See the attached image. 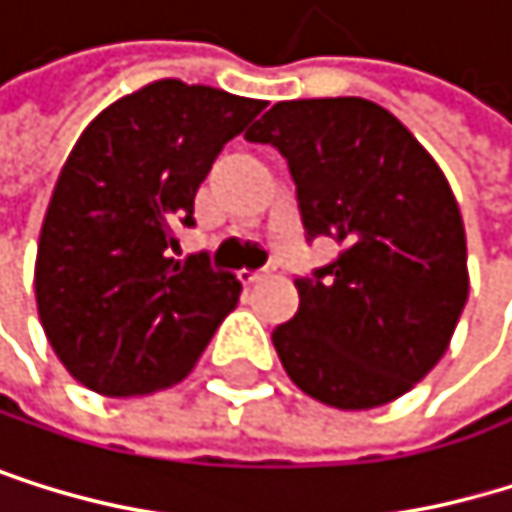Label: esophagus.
Returning a JSON list of instances; mask_svg holds the SVG:
<instances>
[{
  "mask_svg": "<svg viewBox=\"0 0 512 512\" xmlns=\"http://www.w3.org/2000/svg\"><path fill=\"white\" fill-rule=\"evenodd\" d=\"M265 277H268V271H265V268H262V271H247V268H241V271H238V280H241L244 287L259 284V280H265Z\"/></svg>",
  "mask_w": 512,
  "mask_h": 512,
  "instance_id": "esophagus-1",
  "label": "esophagus"
}]
</instances>
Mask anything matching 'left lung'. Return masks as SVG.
<instances>
[{
  "label": "left lung",
  "instance_id": "8db88e82",
  "mask_svg": "<svg viewBox=\"0 0 512 512\" xmlns=\"http://www.w3.org/2000/svg\"><path fill=\"white\" fill-rule=\"evenodd\" d=\"M290 164L305 238L342 253L299 277V311L271 332L296 385L336 409H375L446 354L467 302V241L440 164L372 100L274 103L250 131Z\"/></svg>",
  "mask_w": 512,
  "mask_h": 512
}]
</instances>
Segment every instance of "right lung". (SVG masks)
<instances>
[{"mask_svg":"<svg viewBox=\"0 0 512 512\" xmlns=\"http://www.w3.org/2000/svg\"><path fill=\"white\" fill-rule=\"evenodd\" d=\"M265 109L161 79L106 106L72 146L42 222L36 305L75 381L137 397L183 381L238 305L207 253L170 259L195 225V192L222 146Z\"/></svg>","mask_w":512,"mask_h":512,"instance_id":"add662e5","label":"right lung"}]
</instances>
